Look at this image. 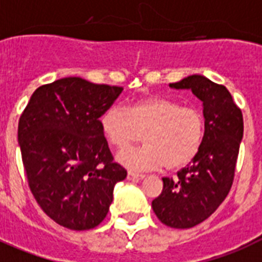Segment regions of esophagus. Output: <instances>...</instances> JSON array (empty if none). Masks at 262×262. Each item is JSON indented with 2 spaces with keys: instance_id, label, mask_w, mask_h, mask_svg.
Here are the masks:
<instances>
[{
  "instance_id": "1",
  "label": "esophagus",
  "mask_w": 262,
  "mask_h": 262,
  "mask_svg": "<svg viewBox=\"0 0 262 262\" xmlns=\"http://www.w3.org/2000/svg\"><path fill=\"white\" fill-rule=\"evenodd\" d=\"M144 177H145L144 174H140V173L132 172V170H129V172H127V180H130V181H137V180H142Z\"/></svg>"
}]
</instances>
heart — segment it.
<instances>
[{
	"mask_svg": "<svg viewBox=\"0 0 262 262\" xmlns=\"http://www.w3.org/2000/svg\"><path fill=\"white\" fill-rule=\"evenodd\" d=\"M107 142L127 149L141 141L140 149L118 153L117 160L130 169H180L200 153L205 138V118L194 106H182L166 97H145L126 107L112 106L101 117Z\"/></svg>",
	"mask_w": 262,
	"mask_h": 262,
	"instance_id": "b5f03b06",
	"label": "heart"
}]
</instances>
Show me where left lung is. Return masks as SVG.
Returning a JSON list of instances; mask_svg holds the SVG:
<instances>
[{"label": "left lung", "mask_w": 262, "mask_h": 262, "mask_svg": "<svg viewBox=\"0 0 262 262\" xmlns=\"http://www.w3.org/2000/svg\"><path fill=\"white\" fill-rule=\"evenodd\" d=\"M169 86L190 89L202 101L205 138L192 164L177 172L176 179H162L164 188L151 208L166 226L188 229L212 216L229 193L244 120L229 90L206 77L193 74Z\"/></svg>", "instance_id": "obj_1"}]
</instances>
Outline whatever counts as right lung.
<instances>
[{
	"label": "right lung",
	"instance_id": "right-lung-1",
	"mask_svg": "<svg viewBox=\"0 0 262 262\" xmlns=\"http://www.w3.org/2000/svg\"><path fill=\"white\" fill-rule=\"evenodd\" d=\"M124 88L67 77L39 86L18 121L24 169L41 209L72 230L100 225L126 170L113 161L100 117Z\"/></svg>",
	"mask_w": 262,
	"mask_h": 262
}]
</instances>
